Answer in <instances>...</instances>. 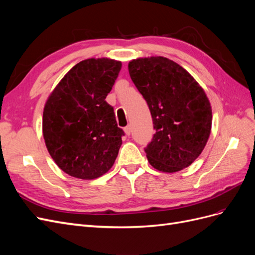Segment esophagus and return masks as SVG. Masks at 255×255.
Instances as JSON below:
<instances>
[{
  "mask_svg": "<svg viewBox=\"0 0 255 255\" xmlns=\"http://www.w3.org/2000/svg\"><path fill=\"white\" fill-rule=\"evenodd\" d=\"M125 133H126L128 136L130 134V127H129V126H128V127L125 128Z\"/></svg>",
  "mask_w": 255,
  "mask_h": 255,
  "instance_id": "esophagus-1",
  "label": "esophagus"
}]
</instances>
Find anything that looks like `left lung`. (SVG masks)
<instances>
[{"mask_svg": "<svg viewBox=\"0 0 255 255\" xmlns=\"http://www.w3.org/2000/svg\"><path fill=\"white\" fill-rule=\"evenodd\" d=\"M129 76L151 112L155 134L145 146L149 163L163 172L188 167L211 134L212 109L202 87L166 57L129 61Z\"/></svg>", "mask_w": 255, "mask_h": 255, "instance_id": "8db88e82", "label": "left lung"}]
</instances>
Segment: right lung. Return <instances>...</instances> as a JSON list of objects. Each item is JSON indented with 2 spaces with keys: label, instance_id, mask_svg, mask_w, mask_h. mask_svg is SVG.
I'll use <instances>...</instances> for the list:
<instances>
[{
  "label": "right lung",
  "instance_id": "add662e5",
  "mask_svg": "<svg viewBox=\"0 0 255 255\" xmlns=\"http://www.w3.org/2000/svg\"><path fill=\"white\" fill-rule=\"evenodd\" d=\"M120 70L121 63L114 59L82 60L58 83L44 105L45 145L69 175L94 180L115 163L125 132L105 99Z\"/></svg>",
  "mask_w": 255,
  "mask_h": 255
}]
</instances>
